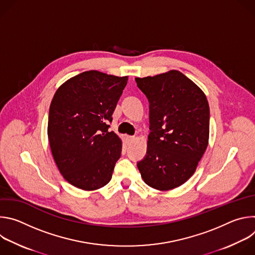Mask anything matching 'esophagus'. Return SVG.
Returning <instances> with one entry per match:
<instances>
[{
	"instance_id": "34e87169",
	"label": "esophagus",
	"mask_w": 255,
	"mask_h": 255,
	"mask_svg": "<svg viewBox=\"0 0 255 255\" xmlns=\"http://www.w3.org/2000/svg\"><path fill=\"white\" fill-rule=\"evenodd\" d=\"M127 138H128V140H129V141H133V140H135V139H136V137H135V136H128Z\"/></svg>"
}]
</instances>
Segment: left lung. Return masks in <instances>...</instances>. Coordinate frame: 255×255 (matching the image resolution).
I'll use <instances>...</instances> for the list:
<instances>
[{
  "label": "left lung",
  "mask_w": 255,
  "mask_h": 255,
  "mask_svg": "<svg viewBox=\"0 0 255 255\" xmlns=\"http://www.w3.org/2000/svg\"><path fill=\"white\" fill-rule=\"evenodd\" d=\"M149 101L147 151L137 163L145 184L169 191L195 173L209 143L210 109L204 92L180 71L135 78Z\"/></svg>",
  "instance_id": "obj_1"
}]
</instances>
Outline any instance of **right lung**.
I'll return each mask as SVG.
<instances>
[{
  "mask_svg": "<svg viewBox=\"0 0 255 255\" xmlns=\"http://www.w3.org/2000/svg\"><path fill=\"white\" fill-rule=\"evenodd\" d=\"M128 77L84 71L63 83L49 108L47 134L53 159L65 180L95 191L112 178L122 140L108 123Z\"/></svg>",
  "mask_w": 255,
  "mask_h": 255,
  "instance_id": "right-lung-1",
  "label": "right lung"
}]
</instances>
